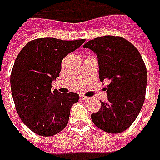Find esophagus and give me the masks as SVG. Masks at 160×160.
Masks as SVG:
<instances>
[{
    "label": "esophagus",
    "mask_w": 160,
    "mask_h": 160,
    "mask_svg": "<svg viewBox=\"0 0 160 160\" xmlns=\"http://www.w3.org/2000/svg\"><path fill=\"white\" fill-rule=\"evenodd\" d=\"M80 99L83 100V101H87V100H89V97H86V96L83 95V94H81L80 95Z\"/></svg>",
    "instance_id": "esophagus-1"
}]
</instances>
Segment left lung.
I'll return each mask as SVG.
<instances>
[{
  "label": "left lung",
  "mask_w": 160,
  "mask_h": 160,
  "mask_svg": "<svg viewBox=\"0 0 160 160\" xmlns=\"http://www.w3.org/2000/svg\"><path fill=\"white\" fill-rule=\"evenodd\" d=\"M84 48L96 53L100 80L107 81L108 101L92 114L93 124L110 133L124 132L143 105L147 69L138 50L123 37L105 35L87 42Z\"/></svg>",
  "instance_id": "obj_1"
}]
</instances>
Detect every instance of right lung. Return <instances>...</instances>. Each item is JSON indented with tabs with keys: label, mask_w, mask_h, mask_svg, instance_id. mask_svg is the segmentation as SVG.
<instances>
[{
	"label": "right lung",
	"mask_w": 160,
	"mask_h": 160,
	"mask_svg": "<svg viewBox=\"0 0 160 160\" xmlns=\"http://www.w3.org/2000/svg\"><path fill=\"white\" fill-rule=\"evenodd\" d=\"M84 42L34 39L17 56L10 74L13 101L23 123L36 134L52 136L68 125L70 108L79 95L52 92V82L59 76L62 59Z\"/></svg>",
	"instance_id": "obj_1"
}]
</instances>
